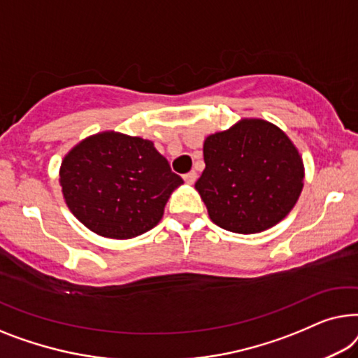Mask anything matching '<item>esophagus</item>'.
Listing matches in <instances>:
<instances>
[{
  "label": "esophagus",
  "instance_id": "1",
  "mask_svg": "<svg viewBox=\"0 0 358 358\" xmlns=\"http://www.w3.org/2000/svg\"><path fill=\"white\" fill-rule=\"evenodd\" d=\"M183 178H185V181H186V183H194V181H196V178H198V173H196L194 172V170H191V172H188V173H185L183 175Z\"/></svg>",
  "mask_w": 358,
  "mask_h": 358
}]
</instances>
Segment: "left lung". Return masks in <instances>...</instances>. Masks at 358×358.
Returning <instances> with one entry per match:
<instances>
[{
  "instance_id": "1",
  "label": "left lung",
  "mask_w": 358,
  "mask_h": 358,
  "mask_svg": "<svg viewBox=\"0 0 358 358\" xmlns=\"http://www.w3.org/2000/svg\"><path fill=\"white\" fill-rule=\"evenodd\" d=\"M206 169L196 189L215 225L258 234L280 222L303 188V162L284 131L245 118L204 141Z\"/></svg>"
}]
</instances>
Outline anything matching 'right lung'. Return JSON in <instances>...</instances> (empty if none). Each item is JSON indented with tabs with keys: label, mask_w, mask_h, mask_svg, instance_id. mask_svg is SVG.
I'll use <instances>...</instances> for the list:
<instances>
[{
	"label": "right lung",
	"mask_w": 358,
	"mask_h": 358,
	"mask_svg": "<svg viewBox=\"0 0 358 358\" xmlns=\"http://www.w3.org/2000/svg\"><path fill=\"white\" fill-rule=\"evenodd\" d=\"M68 208L89 230L127 240L160 222L183 183L152 141L105 131L69 150L59 169Z\"/></svg>",
	"instance_id": "right-lung-1"
}]
</instances>
